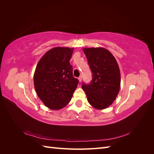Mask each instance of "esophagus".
<instances>
[{"mask_svg": "<svg viewBox=\"0 0 154 154\" xmlns=\"http://www.w3.org/2000/svg\"><path fill=\"white\" fill-rule=\"evenodd\" d=\"M78 80H79V82H82V76H80L78 78Z\"/></svg>", "mask_w": 154, "mask_h": 154, "instance_id": "1", "label": "esophagus"}]
</instances>
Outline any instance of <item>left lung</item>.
Wrapping results in <instances>:
<instances>
[{"mask_svg":"<svg viewBox=\"0 0 154 154\" xmlns=\"http://www.w3.org/2000/svg\"><path fill=\"white\" fill-rule=\"evenodd\" d=\"M92 80L88 84L82 83L87 100L94 108L105 109L117 97L121 83L120 71L114 56L103 48H84Z\"/></svg>","mask_w":154,"mask_h":154,"instance_id":"obj_1","label":"left lung"}]
</instances>
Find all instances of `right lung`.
Instances as JSON below:
<instances>
[{
	"instance_id": "obj_1",
	"label": "right lung",
	"mask_w": 154,
	"mask_h": 154,
	"mask_svg": "<svg viewBox=\"0 0 154 154\" xmlns=\"http://www.w3.org/2000/svg\"><path fill=\"white\" fill-rule=\"evenodd\" d=\"M73 48H54L41 58L34 74L36 94L44 104L52 110H59L71 101L78 84L72 75L69 61Z\"/></svg>"
}]
</instances>
